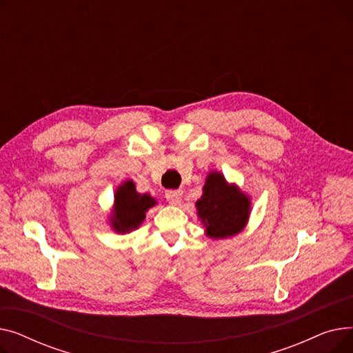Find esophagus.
I'll return each mask as SVG.
<instances>
[{"mask_svg": "<svg viewBox=\"0 0 353 353\" xmlns=\"http://www.w3.org/2000/svg\"><path fill=\"white\" fill-rule=\"evenodd\" d=\"M181 197H183L181 190H167L165 192V199L170 203V205H180Z\"/></svg>", "mask_w": 353, "mask_h": 353, "instance_id": "34e87169", "label": "esophagus"}]
</instances>
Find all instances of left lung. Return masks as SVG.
<instances>
[{
    "mask_svg": "<svg viewBox=\"0 0 353 353\" xmlns=\"http://www.w3.org/2000/svg\"><path fill=\"white\" fill-rule=\"evenodd\" d=\"M196 206L208 236L225 239L237 234L245 228L250 201L237 188L229 186L220 173H210Z\"/></svg>",
    "mask_w": 353,
    "mask_h": 353,
    "instance_id": "1",
    "label": "left lung"
}]
</instances>
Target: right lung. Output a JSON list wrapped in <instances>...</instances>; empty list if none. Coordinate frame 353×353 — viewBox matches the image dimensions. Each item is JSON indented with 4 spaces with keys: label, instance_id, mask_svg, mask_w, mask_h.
Here are the masks:
<instances>
[{
    "label": "right lung",
    "instance_id": "add662e5",
    "mask_svg": "<svg viewBox=\"0 0 353 353\" xmlns=\"http://www.w3.org/2000/svg\"><path fill=\"white\" fill-rule=\"evenodd\" d=\"M156 205V200L148 194L136 192L133 181H125L116 192L114 214L111 225L119 233H125L137 229L144 220L145 212Z\"/></svg>",
    "mask_w": 353,
    "mask_h": 353
}]
</instances>
